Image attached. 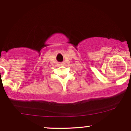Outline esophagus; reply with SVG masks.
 <instances>
[{
    "label": "esophagus",
    "mask_w": 131,
    "mask_h": 131,
    "mask_svg": "<svg viewBox=\"0 0 131 131\" xmlns=\"http://www.w3.org/2000/svg\"><path fill=\"white\" fill-rule=\"evenodd\" d=\"M63 64H64L63 63H60L58 64V65H59V66H63Z\"/></svg>",
    "instance_id": "1"
}]
</instances>
